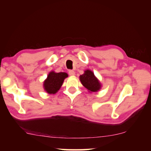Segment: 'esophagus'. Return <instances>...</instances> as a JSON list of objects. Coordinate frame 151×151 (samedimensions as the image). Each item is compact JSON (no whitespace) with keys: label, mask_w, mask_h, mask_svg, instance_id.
<instances>
[{"label":"esophagus","mask_w":151,"mask_h":151,"mask_svg":"<svg viewBox=\"0 0 151 151\" xmlns=\"http://www.w3.org/2000/svg\"><path fill=\"white\" fill-rule=\"evenodd\" d=\"M68 73H69V75L71 76H75V71H73V70H70L68 71Z\"/></svg>","instance_id":"esophagus-1"}]
</instances>
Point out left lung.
Here are the masks:
<instances>
[{"mask_svg":"<svg viewBox=\"0 0 151 151\" xmlns=\"http://www.w3.org/2000/svg\"><path fill=\"white\" fill-rule=\"evenodd\" d=\"M80 80L82 85L89 91V92H96L101 88L99 81L95 76L93 71L87 70L84 73L80 76Z\"/></svg>","mask_w":151,"mask_h":151,"instance_id":"1","label":"left lung"}]
</instances>
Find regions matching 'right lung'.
Wrapping results in <instances>:
<instances>
[{
    "label": "right lung",
    "mask_w": 151,
    "mask_h": 151,
    "mask_svg": "<svg viewBox=\"0 0 151 151\" xmlns=\"http://www.w3.org/2000/svg\"><path fill=\"white\" fill-rule=\"evenodd\" d=\"M68 75L65 72L55 73L54 71L50 72L46 80L44 82V89L47 93H57L62 86L63 81Z\"/></svg>",
    "instance_id": "add662e5"
}]
</instances>
